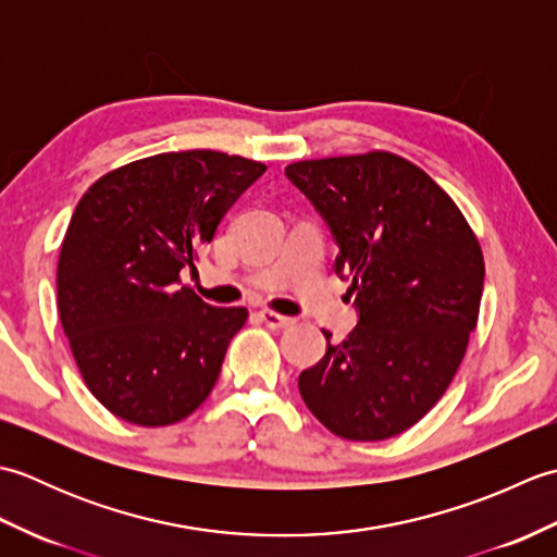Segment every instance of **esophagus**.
I'll return each mask as SVG.
<instances>
[{"label":"esophagus","instance_id":"1","mask_svg":"<svg viewBox=\"0 0 557 557\" xmlns=\"http://www.w3.org/2000/svg\"><path fill=\"white\" fill-rule=\"evenodd\" d=\"M258 315H260V321H263V323H265L268 327H272V330L294 325V318L282 315V313H277V311H260Z\"/></svg>","mask_w":557,"mask_h":557}]
</instances>
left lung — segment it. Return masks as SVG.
<instances>
[{"instance_id": "1", "label": "left lung", "mask_w": 557, "mask_h": 557, "mask_svg": "<svg viewBox=\"0 0 557 557\" xmlns=\"http://www.w3.org/2000/svg\"><path fill=\"white\" fill-rule=\"evenodd\" d=\"M339 246L335 270L359 323L299 375L330 433L387 441L429 413L453 383L479 321L483 253L457 203L387 150L287 164Z\"/></svg>"}]
</instances>
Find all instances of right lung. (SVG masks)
Segmentation results:
<instances>
[{"instance_id":"right-lung-1","label":"right lung","mask_w":557,"mask_h":557,"mask_svg":"<svg viewBox=\"0 0 557 557\" xmlns=\"http://www.w3.org/2000/svg\"><path fill=\"white\" fill-rule=\"evenodd\" d=\"M263 162L220 150L160 152L92 184L57 263V309L78 371L104 409L170 425L203 405L242 306L218 309L182 285Z\"/></svg>"}]
</instances>
